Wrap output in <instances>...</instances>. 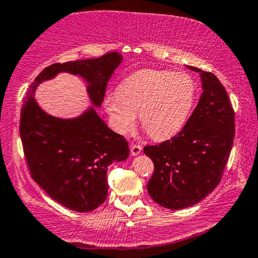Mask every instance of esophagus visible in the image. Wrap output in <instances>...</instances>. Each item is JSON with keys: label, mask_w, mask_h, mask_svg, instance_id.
Segmentation results:
<instances>
[{"label": "esophagus", "mask_w": 258, "mask_h": 258, "mask_svg": "<svg viewBox=\"0 0 258 258\" xmlns=\"http://www.w3.org/2000/svg\"><path fill=\"white\" fill-rule=\"evenodd\" d=\"M142 151V146L137 145V143H132L131 145V154L132 156H137V154L141 153Z\"/></svg>", "instance_id": "obj_1"}]
</instances>
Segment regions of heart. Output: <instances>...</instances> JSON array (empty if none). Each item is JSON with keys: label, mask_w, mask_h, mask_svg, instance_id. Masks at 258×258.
Masks as SVG:
<instances>
[{"label": "heart", "mask_w": 258, "mask_h": 258, "mask_svg": "<svg viewBox=\"0 0 258 258\" xmlns=\"http://www.w3.org/2000/svg\"><path fill=\"white\" fill-rule=\"evenodd\" d=\"M197 86L186 73L141 70L121 83L118 91L107 94L104 105L118 134L134 130L140 112L141 123L153 140L177 135L193 110Z\"/></svg>", "instance_id": "b5f03b06"}]
</instances>
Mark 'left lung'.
Segmentation results:
<instances>
[{
    "label": "left lung",
    "mask_w": 258,
    "mask_h": 258,
    "mask_svg": "<svg viewBox=\"0 0 258 258\" xmlns=\"http://www.w3.org/2000/svg\"><path fill=\"white\" fill-rule=\"evenodd\" d=\"M199 72L203 94L185 126L174 137L143 152L153 161L147 184L150 197L161 207L183 209L197 204L220 183L235 137V112L220 80Z\"/></svg>",
    "instance_id": "left-lung-1"
}]
</instances>
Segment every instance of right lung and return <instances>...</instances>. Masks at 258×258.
<instances>
[{
	"mask_svg": "<svg viewBox=\"0 0 258 258\" xmlns=\"http://www.w3.org/2000/svg\"><path fill=\"white\" fill-rule=\"evenodd\" d=\"M121 60V54L112 51L97 59L51 64L36 78L22 105L20 136L31 177L70 210L88 213L106 200L107 167L128 157V142L111 131L93 108L75 120H61L40 110L32 94L40 81L68 72L85 78L91 100L100 106Z\"/></svg>",
	"mask_w": 258,
	"mask_h": 258,
	"instance_id": "1",
	"label": "right lung"
}]
</instances>
